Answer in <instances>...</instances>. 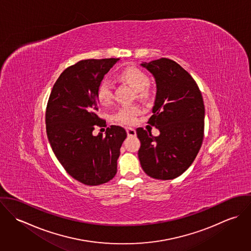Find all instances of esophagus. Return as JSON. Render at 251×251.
<instances>
[{"label":"esophagus","mask_w":251,"mask_h":251,"mask_svg":"<svg viewBox=\"0 0 251 251\" xmlns=\"http://www.w3.org/2000/svg\"><path fill=\"white\" fill-rule=\"evenodd\" d=\"M126 133H127L128 136H135L136 135V131L132 127H126Z\"/></svg>","instance_id":"esophagus-1"}]
</instances>
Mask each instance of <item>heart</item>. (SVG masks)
Returning a JSON list of instances; mask_svg holds the SVG:
<instances>
[{
  "mask_svg": "<svg viewBox=\"0 0 251 251\" xmlns=\"http://www.w3.org/2000/svg\"><path fill=\"white\" fill-rule=\"evenodd\" d=\"M121 78L128 83L139 96L144 97L146 95L145 89L149 86L150 79L148 75L135 67H128L121 72ZM97 98L100 104L110 105L113 101V88L108 80H102L97 89ZM141 112V108L138 105H125L119 108L115 115V121L124 124L131 125L135 122L136 116Z\"/></svg>",
  "mask_w": 251,
  "mask_h": 251,
  "instance_id": "b5f03b06",
  "label": "heart"
}]
</instances>
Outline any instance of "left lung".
<instances>
[{
  "label": "left lung",
  "mask_w": 251,
  "mask_h": 251,
  "mask_svg": "<svg viewBox=\"0 0 251 251\" xmlns=\"http://www.w3.org/2000/svg\"><path fill=\"white\" fill-rule=\"evenodd\" d=\"M141 66L155 80L153 115L148 123L160 133L152 136L142 127L136 129L141 142L138 157L148 176L175 179L192 164L203 142L202 94L191 75L172 60L161 58Z\"/></svg>",
  "instance_id": "8db88e82"
}]
</instances>
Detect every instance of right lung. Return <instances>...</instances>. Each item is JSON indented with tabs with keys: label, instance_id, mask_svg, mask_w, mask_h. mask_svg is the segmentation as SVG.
Instances as JSON below:
<instances>
[{
	"label": "right lung",
	"instance_id": "1",
	"mask_svg": "<svg viewBox=\"0 0 251 251\" xmlns=\"http://www.w3.org/2000/svg\"><path fill=\"white\" fill-rule=\"evenodd\" d=\"M120 59L83 60L65 70L50 94L46 114V132L50 146L73 179L99 185L117 173L120 149L126 138L125 128L107 127L95 136V126H105L98 116L97 89L104 75Z\"/></svg>",
	"mask_w": 251,
	"mask_h": 251
}]
</instances>
